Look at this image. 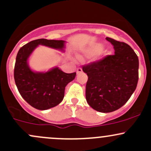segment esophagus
Segmentation results:
<instances>
[{
  "label": "esophagus",
  "instance_id": "obj_1",
  "mask_svg": "<svg viewBox=\"0 0 151 151\" xmlns=\"http://www.w3.org/2000/svg\"><path fill=\"white\" fill-rule=\"evenodd\" d=\"M81 72H82V68H78V69H77V74H79V73H81Z\"/></svg>",
  "mask_w": 151,
  "mask_h": 151
}]
</instances>
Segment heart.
<instances>
[{
  "label": "heart",
  "mask_w": 151,
  "mask_h": 151,
  "mask_svg": "<svg viewBox=\"0 0 151 151\" xmlns=\"http://www.w3.org/2000/svg\"><path fill=\"white\" fill-rule=\"evenodd\" d=\"M103 48H104V46L102 45V44H97V45L94 46V47L92 48V49L89 51V54H97V53L100 52V51H102V49H103Z\"/></svg>",
  "instance_id": "obj_1"
}]
</instances>
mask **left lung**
Listing matches in <instances>:
<instances>
[{
	"label": "left lung",
	"mask_w": 151,
	"mask_h": 151,
	"mask_svg": "<svg viewBox=\"0 0 151 151\" xmlns=\"http://www.w3.org/2000/svg\"><path fill=\"white\" fill-rule=\"evenodd\" d=\"M115 54L82 68L87 73L86 100L94 110L111 112L127 102L138 81V58L128 44L106 37Z\"/></svg>",
	"instance_id": "obj_1"
}]
</instances>
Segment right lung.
Returning <instances> with one entry per match:
<instances>
[{
	"mask_svg": "<svg viewBox=\"0 0 151 151\" xmlns=\"http://www.w3.org/2000/svg\"><path fill=\"white\" fill-rule=\"evenodd\" d=\"M66 41L63 40L36 39L21 48L16 56L14 79L21 97L30 105L40 110L54 107L60 103L68 83L74 80L76 72L67 74L58 67L46 72L33 70L29 59L39 45L64 52Z\"/></svg>",
	"mask_w": 151,
	"mask_h": 151,
	"instance_id": "right-lung-1",
	"label": "right lung"
}]
</instances>
